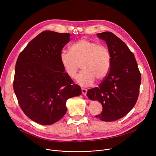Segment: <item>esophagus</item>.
<instances>
[{"mask_svg":"<svg viewBox=\"0 0 156 156\" xmlns=\"http://www.w3.org/2000/svg\"><path fill=\"white\" fill-rule=\"evenodd\" d=\"M87 90L86 88H81V92H82V94L84 96H86V93H87Z\"/></svg>","mask_w":156,"mask_h":156,"instance_id":"esophagus-1","label":"esophagus"}]
</instances>
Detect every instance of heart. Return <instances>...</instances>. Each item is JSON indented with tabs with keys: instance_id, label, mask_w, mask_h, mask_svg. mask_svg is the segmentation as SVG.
I'll return each mask as SVG.
<instances>
[{
	"instance_id": "b5f03b06",
	"label": "heart",
	"mask_w": 156,
	"mask_h": 156,
	"mask_svg": "<svg viewBox=\"0 0 156 156\" xmlns=\"http://www.w3.org/2000/svg\"><path fill=\"white\" fill-rule=\"evenodd\" d=\"M60 63L67 75L74 78L81 64V72L76 80L81 86L101 81L108 74L111 67V54L107 46L87 39H81L70 47V52L62 50Z\"/></svg>"
}]
</instances>
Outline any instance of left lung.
<instances>
[{
  "instance_id": "8db88e82",
  "label": "left lung",
  "mask_w": 156,
  "mask_h": 156,
  "mask_svg": "<svg viewBox=\"0 0 156 156\" xmlns=\"http://www.w3.org/2000/svg\"><path fill=\"white\" fill-rule=\"evenodd\" d=\"M97 35L106 42L110 50L111 67L99 86L87 91V96L102 104V112L96 117L112 122L126 115L135 106L140 93L141 73L134 54L123 41L108 31Z\"/></svg>"
}]
</instances>
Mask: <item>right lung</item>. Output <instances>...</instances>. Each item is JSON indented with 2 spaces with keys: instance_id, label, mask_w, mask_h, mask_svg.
<instances>
[{
  "instance_id": "1",
  "label": "right lung",
  "mask_w": 156,
  "mask_h": 156,
  "mask_svg": "<svg viewBox=\"0 0 156 156\" xmlns=\"http://www.w3.org/2000/svg\"><path fill=\"white\" fill-rule=\"evenodd\" d=\"M69 33L44 31L31 40L17 59L13 90L25 114L43 125L60 120L66 101L81 94L80 86L65 72L59 55Z\"/></svg>"
}]
</instances>
